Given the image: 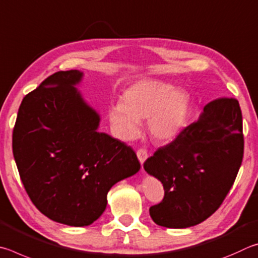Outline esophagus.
I'll list each match as a JSON object with an SVG mask.
<instances>
[{"instance_id":"1","label":"esophagus","mask_w":258,"mask_h":258,"mask_svg":"<svg viewBox=\"0 0 258 258\" xmlns=\"http://www.w3.org/2000/svg\"><path fill=\"white\" fill-rule=\"evenodd\" d=\"M137 157L139 162H141V164H144V162L147 160L148 154H147V151L145 148H141V150L137 151Z\"/></svg>"}]
</instances>
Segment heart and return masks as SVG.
I'll return each mask as SVG.
<instances>
[{"instance_id": "b5f03b06", "label": "heart", "mask_w": 258, "mask_h": 258, "mask_svg": "<svg viewBox=\"0 0 258 258\" xmlns=\"http://www.w3.org/2000/svg\"><path fill=\"white\" fill-rule=\"evenodd\" d=\"M190 96L186 89L155 79L138 80L126 88L121 104L112 105L108 117L117 136L135 138L139 122L147 119L148 132L156 142H171L186 124Z\"/></svg>"}]
</instances>
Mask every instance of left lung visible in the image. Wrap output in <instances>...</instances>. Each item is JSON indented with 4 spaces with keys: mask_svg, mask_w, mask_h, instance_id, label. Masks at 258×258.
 Segmentation results:
<instances>
[{
    "mask_svg": "<svg viewBox=\"0 0 258 258\" xmlns=\"http://www.w3.org/2000/svg\"><path fill=\"white\" fill-rule=\"evenodd\" d=\"M242 156L239 102L223 97L206 104L200 119L144 163L164 188L163 201L150 209L152 220L183 229L210 218L231 189Z\"/></svg>",
    "mask_w": 258,
    "mask_h": 258,
    "instance_id": "left-lung-1",
    "label": "left lung"
}]
</instances>
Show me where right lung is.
Instances as JSON below:
<instances>
[{
	"label": "right lung",
	"mask_w": 258,
	"mask_h": 258,
	"mask_svg": "<svg viewBox=\"0 0 258 258\" xmlns=\"http://www.w3.org/2000/svg\"><path fill=\"white\" fill-rule=\"evenodd\" d=\"M83 76L58 71L27 94L12 135L31 202L48 219L71 227L96 221L112 186L141 169L132 147L98 132L99 114L76 88Z\"/></svg>",
	"instance_id": "obj_1"
}]
</instances>
